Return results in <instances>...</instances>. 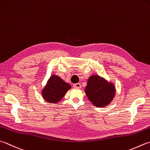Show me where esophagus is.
I'll use <instances>...</instances> for the list:
<instances>
[{"mask_svg":"<svg viewBox=\"0 0 150 150\" xmlns=\"http://www.w3.org/2000/svg\"><path fill=\"white\" fill-rule=\"evenodd\" d=\"M73 87L76 88H81V84L80 83L75 84H73Z\"/></svg>","mask_w":150,"mask_h":150,"instance_id":"34e87169","label":"esophagus"}]
</instances>
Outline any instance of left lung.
Wrapping results in <instances>:
<instances>
[{
  "instance_id": "obj_1",
  "label": "left lung",
  "mask_w": 150,
  "mask_h": 150,
  "mask_svg": "<svg viewBox=\"0 0 150 150\" xmlns=\"http://www.w3.org/2000/svg\"><path fill=\"white\" fill-rule=\"evenodd\" d=\"M85 93L93 105L97 107H104L112 101L115 96L116 90L112 83L95 75L90 76L88 79Z\"/></svg>"
}]
</instances>
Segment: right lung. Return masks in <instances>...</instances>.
<instances>
[{"mask_svg": "<svg viewBox=\"0 0 150 150\" xmlns=\"http://www.w3.org/2000/svg\"><path fill=\"white\" fill-rule=\"evenodd\" d=\"M71 85L66 83L56 75H52L42 92L43 99L46 101L56 103L60 101L66 93L71 89Z\"/></svg>", "mask_w": 150, "mask_h": 150, "instance_id": "1", "label": "right lung"}]
</instances>
